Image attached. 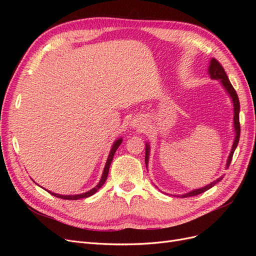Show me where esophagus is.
<instances>
[{
    "label": "esophagus",
    "instance_id": "34e87169",
    "mask_svg": "<svg viewBox=\"0 0 256 256\" xmlns=\"http://www.w3.org/2000/svg\"><path fill=\"white\" fill-rule=\"evenodd\" d=\"M138 128H143V127H141V126H140V127H138Z\"/></svg>",
    "mask_w": 256,
    "mask_h": 256
}]
</instances>
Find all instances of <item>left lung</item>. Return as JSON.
Returning a JSON list of instances; mask_svg holds the SVG:
<instances>
[{
    "instance_id": "8db88e82",
    "label": "left lung",
    "mask_w": 256,
    "mask_h": 256,
    "mask_svg": "<svg viewBox=\"0 0 256 256\" xmlns=\"http://www.w3.org/2000/svg\"><path fill=\"white\" fill-rule=\"evenodd\" d=\"M208 74L210 76V78L214 80H219L220 83L222 84V86L226 88V90L228 92V94L230 95V97L232 98V102H233V106H234V130H235V138H234V143L233 146H232V150L230 152V156L228 158V162H226V168H228L230 164V161L232 158H233V154L234 152L236 150V147L238 145L239 142V136H240V124H239V110H240V104H239V99L237 96V92L234 90L233 85L230 84V80H228V76L226 74V72H224V69L222 67V65L219 63L218 60L216 58H212L210 60V64H209L208 67ZM146 148H145V164L147 168V164H148V158H150V145L148 143H146ZM223 176L219 177L218 180H216L214 182H210L209 184L205 186L203 188H200V189H196L193 191H190L188 193H186V194L182 196H178L180 198H188V196H194L198 194H200V193H203L205 191H207L208 189L212 188L216 184H218L220 180H222Z\"/></svg>"
}]
</instances>
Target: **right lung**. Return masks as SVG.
Instances as JSON below:
<instances>
[{
  "instance_id": "obj_1",
  "label": "right lung",
  "mask_w": 256,
  "mask_h": 256,
  "mask_svg": "<svg viewBox=\"0 0 256 256\" xmlns=\"http://www.w3.org/2000/svg\"><path fill=\"white\" fill-rule=\"evenodd\" d=\"M122 138H120L116 140L113 145H112V148L110 150V154H109V157H108V160L106 162V166H104V173H102V180H100V182H98V184L96 186L95 188H92V190L85 192V193H82V194H76V196H62V194H58V193H54V192H51V191H48L50 194L56 196L58 198H63V200H79V198H88L92 194H95V193L102 187V184L106 182V178H108V174H109V168H110V166H111V162L113 160V157H114V154L116 152V150L118 148V146L122 144Z\"/></svg>"
}]
</instances>
